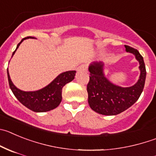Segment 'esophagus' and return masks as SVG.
Wrapping results in <instances>:
<instances>
[{
	"mask_svg": "<svg viewBox=\"0 0 156 156\" xmlns=\"http://www.w3.org/2000/svg\"><path fill=\"white\" fill-rule=\"evenodd\" d=\"M87 64H82L77 68V71L81 72V71H87Z\"/></svg>",
	"mask_w": 156,
	"mask_h": 156,
	"instance_id": "esophagus-1",
	"label": "esophagus"
}]
</instances>
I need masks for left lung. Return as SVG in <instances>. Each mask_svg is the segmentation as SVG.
Instances as JSON below:
<instances>
[{"label": "left lung", "mask_w": 156, "mask_h": 156, "mask_svg": "<svg viewBox=\"0 0 156 156\" xmlns=\"http://www.w3.org/2000/svg\"><path fill=\"white\" fill-rule=\"evenodd\" d=\"M126 52L135 55L139 62L140 76L138 82L129 87H121L107 79L104 63L94 62L89 66L90 81L87 84L88 103L91 109L103 115H116L132 106L143 91L146 69L143 57L138 50L125 45Z\"/></svg>", "instance_id": "left-lung-1"}]
</instances>
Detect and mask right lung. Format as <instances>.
<instances>
[{
	"label": "right lung",
	"mask_w": 156,
	"mask_h": 156,
	"mask_svg": "<svg viewBox=\"0 0 156 156\" xmlns=\"http://www.w3.org/2000/svg\"><path fill=\"white\" fill-rule=\"evenodd\" d=\"M27 38H35L28 36L23 38L18 44L16 49L13 52L12 55L15 53L17 48L19 47L23 40ZM7 72L10 88L15 96V98L24 106L35 112H46L57 108L62 101V87L66 83L71 82L76 75L75 70L66 71L59 74L54 80L42 89L36 91H23L14 85L8 73V68Z\"/></svg>",
	"instance_id": "add662e5"
}]
</instances>
